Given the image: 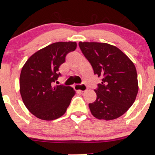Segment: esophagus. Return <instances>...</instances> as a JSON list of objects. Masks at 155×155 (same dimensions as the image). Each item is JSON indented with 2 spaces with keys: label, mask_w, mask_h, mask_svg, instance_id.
<instances>
[{
  "label": "esophagus",
  "mask_w": 155,
  "mask_h": 155,
  "mask_svg": "<svg viewBox=\"0 0 155 155\" xmlns=\"http://www.w3.org/2000/svg\"><path fill=\"white\" fill-rule=\"evenodd\" d=\"M74 88H75L76 90L80 91H86L87 90V86H86L85 84H77V85L74 86Z\"/></svg>",
  "instance_id": "obj_1"
}]
</instances>
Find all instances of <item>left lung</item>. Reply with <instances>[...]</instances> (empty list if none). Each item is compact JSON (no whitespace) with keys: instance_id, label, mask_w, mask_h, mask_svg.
<instances>
[{"instance_id":"8db88e82","label":"left lung","mask_w":155,"mask_h":155,"mask_svg":"<svg viewBox=\"0 0 155 155\" xmlns=\"http://www.w3.org/2000/svg\"><path fill=\"white\" fill-rule=\"evenodd\" d=\"M79 45L94 74L101 78L94 90L96 101L88 104L91 113L99 120L117 118L130 108L137 96L135 65L120 49L107 43L80 42Z\"/></svg>"}]
</instances>
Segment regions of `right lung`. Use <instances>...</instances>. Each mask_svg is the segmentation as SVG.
<instances>
[{
  "label": "right lung",
  "instance_id": "obj_1",
  "mask_svg": "<svg viewBox=\"0 0 155 155\" xmlns=\"http://www.w3.org/2000/svg\"><path fill=\"white\" fill-rule=\"evenodd\" d=\"M75 42H55L32 54L22 67L20 92L25 106L38 118L52 120L64 114L76 92L64 85L52 86L61 76L59 68Z\"/></svg>",
  "mask_w": 155,
  "mask_h": 155
}]
</instances>
